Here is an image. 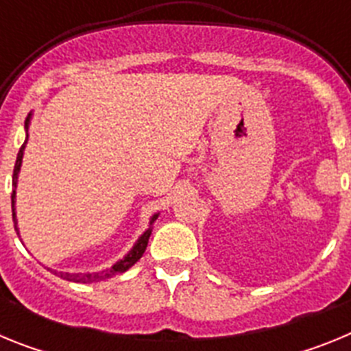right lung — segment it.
Here are the masks:
<instances>
[{
	"mask_svg": "<svg viewBox=\"0 0 351 351\" xmlns=\"http://www.w3.org/2000/svg\"><path fill=\"white\" fill-rule=\"evenodd\" d=\"M29 123H31V114L27 116L26 125H24V128H26V141H24L23 147L19 149L17 160H15V167H14V178H12V186H14V191H12V216H14V225H15V230H17V235H19V228H17V214H15V188H17V179H19V172H21V165H23L24 149H26L27 138H29ZM158 216H160V213L153 214V218H151V221H149L147 230L137 239V243L133 244L132 250H130L123 258L117 260L112 267L104 269V271L100 272H58V271H52V272H54L56 276L63 278V280L73 281V283H96V281L108 280V278H112V276L121 274V272H126L132 265H135V263L141 260L142 255H144V251L149 243V237H151V232H153V223L156 221Z\"/></svg>",
	"mask_w": 351,
	"mask_h": 351,
	"instance_id": "obj_1",
	"label": "right lung"
}]
</instances>
